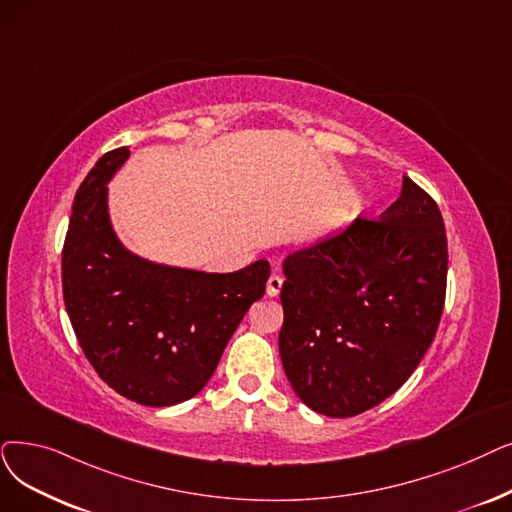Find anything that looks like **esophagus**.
Listing matches in <instances>:
<instances>
[{"label": "esophagus", "mask_w": 512, "mask_h": 512, "mask_svg": "<svg viewBox=\"0 0 512 512\" xmlns=\"http://www.w3.org/2000/svg\"><path fill=\"white\" fill-rule=\"evenodd\" d=\"M282 276H278V274H272L270 276V280H268V295L270 297H278L280 295V291H282Z\"/></svg>", "instance_id": "obj_1"}]
</instances>
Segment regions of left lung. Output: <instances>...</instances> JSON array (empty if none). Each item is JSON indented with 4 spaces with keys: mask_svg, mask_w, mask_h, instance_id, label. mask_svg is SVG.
Listing matches in <instances>:
<instances>
[{
    "mask_svg": "<svg viewBox=\"0 0 512 512\" xmlns=\"http://www.w3.org/2000/svg\"><path fill=\"white\" fill-rule=\"evenodd\" d=\"M284 372L318 414H362L402 387L435 339L448 240L433 198L404 175L381 219L295 251L282 263Z\"/></svg>",
    "mask_w": 512,
    "mask_h": 512,
    "instance_id": "left-lung-1",
    "label": "left lung"
}]
</instances>
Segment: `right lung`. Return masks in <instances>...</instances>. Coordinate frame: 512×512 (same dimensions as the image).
Returning <instances> with one entry per match:
<instances>
[{
	"label": "right lung",
	"instance_id": "obj_1",
	"mask_svg": "<svg viewBox=\"0 0 512 512\" xmlns=\"http://www.w3.org/2000/svg\"><path fill=\"white\" fill-rule=\"evenodd\" d=\"M127 157V146L106 152L75 194L62 293L100 379L131 402L163 408L207 385L240 320L263 297L270 263L207 274L127 251L110 224L106 188Z\"/></svg>",
	"mask_w": 512,
	"mask_h": 512
}]
</instances>
